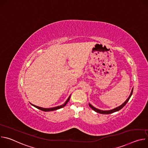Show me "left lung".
<instances>
[{"mask_svg":"<svg viewBox=\"0 0 148 148\" xmlns=\"http://www.w3.org/2000/svg\"><path fill=\"white\" fill-rule=\"evenodd\" d=\"M133 90H134V88H132V91H131V94H130V96H129V97L126 99V100L122 104V105H121L120 106H119V107H116V108H114V109H112V110H108V111H103V110H99V109H97V108H95L94 107H93L92 105H91V104H90V103H89V106L94 111H95L96 112H98V113H99V114H112V113H113V112H116V111H119L121 109H122L125 105H126V103H127L128 102V101H129V99H130V98H131V95H132V92H133Z\"/></svg>","mask_w":148,"mask_h":148,"instance_id":"1","label":"left lung"}]
</instances>
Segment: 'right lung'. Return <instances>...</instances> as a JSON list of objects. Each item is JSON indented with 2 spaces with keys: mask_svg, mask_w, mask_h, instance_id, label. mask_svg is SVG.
<instances>
[{
  "mask_svg": "<svg viewBox=\"0 0 148 148\" xmlns=\"http://www.w3.org/2000/svg\"><path fill=\"white\" fill-rule=\"evenodd\" d=\"M70 97H71V95L69 96V97L68 98V99L66 100V101L65 102V103L64 104H62L61 105H60V106H57V107H53V108H42V107H38V106H36V105H34L32 103H30V104L32 105H33V107H36V108L38 109V110H40L41 111H45V112H49V111H55V110H58V109H60L62 107H64L65 105L67 103V102L69 101L70 100Z\"/></svg>",
  "mask_w": 148,
  "mask_h": 148,
  "instance_id": "add662e5",
  "label": "right lung"
}]
</instances>
